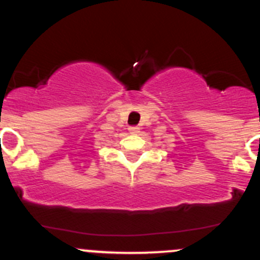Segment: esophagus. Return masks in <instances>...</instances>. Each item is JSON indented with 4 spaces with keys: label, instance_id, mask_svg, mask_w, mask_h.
Returning <instances> with one entry per match:
<instances>
[{
    "label": "esophagus",
    "instance_id": "34e87169",
    "mask_svg": "<svg viewBox=\"0 0 260 260\" xmlns=\"http://www.w3.org/2000/svg\"><path fill=\"white\" fill-rule=\"evenodd\" d=\"M128 131H129V133H132V135H137V133H140V127H137V125H132V127L128 128Z\"/></svg>",
    "mask_w": 260,
    "mask_h": 260
}]
</instances>
